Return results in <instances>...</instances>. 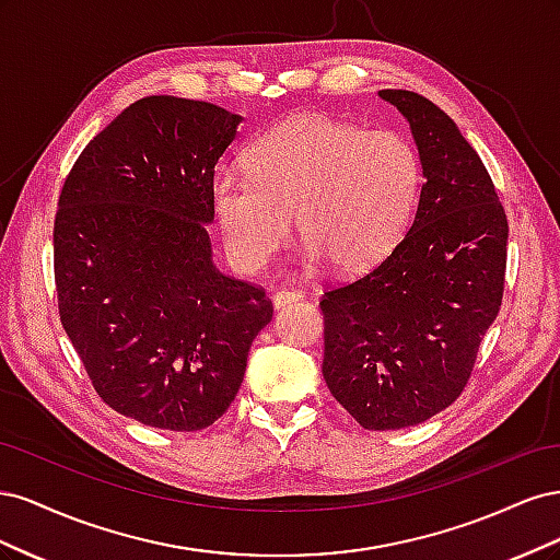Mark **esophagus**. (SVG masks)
<instances>
[{"label": "esophagus", "mask_w": 560, "mask_h": 560, "mask_svg": "<svg viewBox=\"0 0 560 560\" xmlns=\"http://www.w3.org/2000/svg\"><path fill=\"white\" fill-rule=\"evenodd\" d=\"M301 299H303V294L296 290H280L273 294V306L284 308V306H292V303H296Z\"/></svg>", "instance_id": "obj_1"}]
</instances>
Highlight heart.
Listing matches in <instances>:
<instances>
[{
    "instance_id": "heart-1",
    "label": "heart",
    "mask_w": 560,
    "mask_h": 560,
    "mask_svg": "<svg viewBox=\"0 0 560 560\" xmlns=\"http://www.w3.org/2000/svg\"><path fill=\"white\" fill-rule=\"evenodd\" d=\"M420 189L416 147L319 114H299L252 147L249 171H222L212 210L231 257L261 270L290 241L294 214L303 257L338 273L383 261L409 222Z\"/></svg>"
}]
</instances>
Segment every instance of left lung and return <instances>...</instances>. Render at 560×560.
<instances>
[{
    "instance_id": "8db88e82",
    "label": "left lung",
    "mask_w": 560,
    "mask_h": 560,
    "mask_svg": "<svg viewBox=\"0 0 560 560\" xmlns=\"http://www.w3.org/2000/svg\"><path fill=\"white\" fill-rule=\"evenodd\" d=\"M409 121L422 167L411 229L366 276L329 290L325 374L364 430H401L465 389L500 313L506 214L453 118L413 91H378Z\"/></svg>"
}]
</instances>
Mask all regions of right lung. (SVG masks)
I'll use <instances>...</instances> for the list:
<instances>
[{
	"instance_id": "add662e5",
	"label": "right lung",
	"mask_w": 560,
	"mask_h": 560,
	"mask_svg": "<svg viewBox=\"0 0 560 560\" xmlns=\"http://www.w3.org/2000/svg\"><path fill=\"white\" fill-rule=\"evenodd\" d=\"M243 116L149 95L81 151L54 226L60 322L114 411L196 432L238 395L273 306L212 261L214 165Z\"/></svg>"
}]
</instances>
